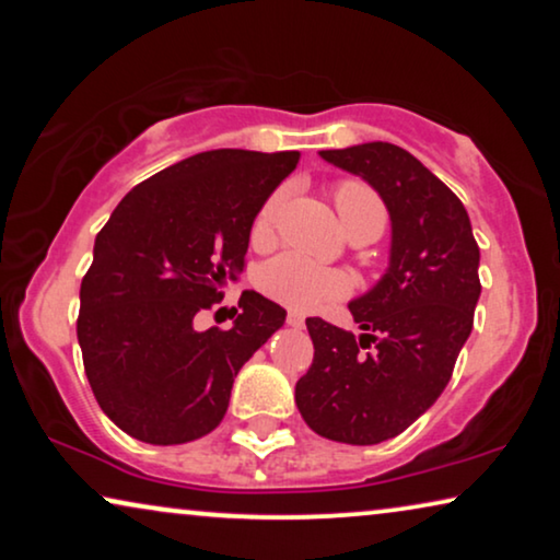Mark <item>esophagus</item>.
Wrapping results in <instances>:
<instances>
[{
	"label": "esophagus",
	"mask_w": 560,
	"mask_h": 560,
	"mask_svg": "<svg viewBox=\"0 0 560 560\" xmlns=\"http://www.w3.org/2000/svg\"><path fill=\"white\" fill-rule=\"evenodd\" d=\"M303 324H305V318L301 316V313H295V311H290V313H288V326H293V328H303Z\"/></svg>",
	"instance_id": "1"
}]
</instances>
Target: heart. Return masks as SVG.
Segmentation results:
<instances>
[{
    "mask_svg": "<svg viewBox=\"0 0 560 560\" xmlns=\"http://www.w3.org/2000/svg\"><path fill=\"white\" fill-rule=\"evenodd\" d=\"M334 203L336 211H339V219L347 217L349 211L362 209V206H380L377 196L366 186H362V183H341L334 190ZM275 211H278V198L267 201L262 211L257 213L255 229H252L255 240H267L270 236ZM259 285H262L267 295L282 305H288V308L313 311L318 305L339 301V298L347 295L351 282L339 270H331V267L313 262L308 257L288 252V255L275 257L272 262L262 267Z\"/></svg>",
    "mask_w": 560,
    "mask_h": 560,
    "instance_id": "obj_1",
    "label": "heart"
}]
</instances>
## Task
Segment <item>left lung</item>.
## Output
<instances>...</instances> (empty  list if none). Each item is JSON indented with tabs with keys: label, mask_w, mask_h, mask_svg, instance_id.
Returning <instances> with one entry per match:
<instances>
[{
	"label": "left lung",
	"mask_w": 560,
	"mask_h": 560,
	"mask_svg": "<svg viewBox=\"0 0 560 560\" xmlns=\"http://www.w3.org/2000/svg\"><path fill=\"white\" fill-rule=\"evenodd\" d=\"M318 155L380 194L389 262L349 303L362 334L305 320L316 354L298 380L295 405L324 439L374 446L416 423L446 389L481 293L479 247L464 203L408 150L364 142Z\"/></svg>",
	"instance_id": "8db88e82"
}]
</instances>
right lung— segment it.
<instances>
[{
	"instance_id": "obj_1",
	"label": "right lung",
	"mask_w": 560,
	"mask_h": 560,
	"mask_svg": "<svg viewBox=\"0 0 560 560\" xmlns=\"http://www.w3.org/2000/svg\"><path fill=\"white\" fill-rule=\"evenodd\" d=\"M298 160L198 152L129 190L96 234L75 334L96 402L132 439L175 446L211 433L244 362L285 324L255 290L226 331H198L196 316L240 278L252 224Z\"/></svg>"
}]
</instances>
